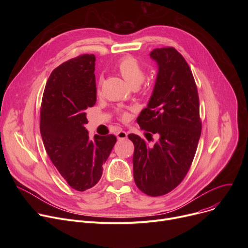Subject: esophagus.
<instances>
[{
  "instance_id": "obj_1",
  "label": "esophagus",
  "mask_w": 248,
  "mask_h": 248,
  "mask_svg": "<svg viewBox=\"0 0 248 248\" xmlns=\"http://www.w3.org/2000/svg\"><path fill=\"white\" fill-rule=\"evenodd\" d=\"M126 137H127V134L124 131H120L119 133L116 134L117 140H124V139H126Z\"/></svg>"
}]
</instances>
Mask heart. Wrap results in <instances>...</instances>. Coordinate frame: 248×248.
Returning <instances> with one entry per match:
<instances>
[{
	"label": "heart",
	"mask_w": 248,
	"mask_h": 248,
	"mask_svg": "<svg viewBox=\"0 0 248 248\" xmlns=\"http://www.w3.org/2000/svg\"><path fill=\"white\" fill-rule=\"evenodd\" d=\"M116 69L119 70L121 75L124 78V80L133 87H136L140 85L145 78V68L140 62L136 59L133 56H124L122 59L119 60L116 63ZM101 81L100 78L97 87V93H100V87H101ZM150 86V83L145 84V88H148ZM117 114H119L120 120L122 122H127L129 120V112L126 109H119L117 110Z\"/></svg>",
	"instance_id": "1"
}]
</instances>
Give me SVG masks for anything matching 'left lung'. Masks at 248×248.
<instances>
[{
    "label": "left lung",
    "mask_w": 248,
    "mask_h": 248,
    "mask_svg": "<svg viewBox=\"0 0 248 248\" xmlns=\"http://www.w3.org/2000/svg\"><path fill=\"white\" fill-rule=\"evenodd\" d=\"M150 55L159 71L148 107L137 122L149 141L154 134L159 140L149 145L138 135L127 137L135 146L136 185L142 193L158 197L174 190L187 175L202 123L197 85L185 58L174 47L154 49Z\"/></svg>",
    "instance_id": "8db88e82"
}]
</instances>
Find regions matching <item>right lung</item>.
I'll use <instances>...</instances> for the list:
<instances>
[{
	"label": "right lung",
	"instance_id": "1",
	"mask_svg": "<svg viewBox=\"0 0 248 248\" xmlns=\"http://www.w3.org/2000/svg\"><path fill=\"white\" fill-rule=\"evenodd\" d=\"M95 56L82 54L62 63L50 74L40 110V132L51 162L74 190L97 184L116 142L113 135L90 140L85 110L96 101Z\"/></svg>",
	"mask_w": 248,
	"mask_h": 248
}]
</instances>
